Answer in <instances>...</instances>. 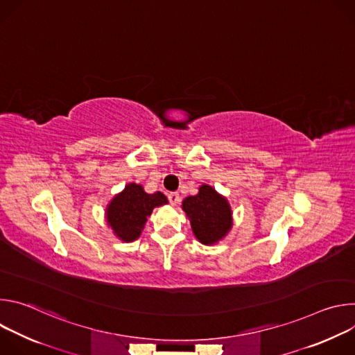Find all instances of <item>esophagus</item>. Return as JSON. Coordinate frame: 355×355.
<instances>
[{
  "mask_svg": "<svg viewBox=\"0 0 355 355\" xmlns=\"http://www.w3.org/2000/svg\"><path fill=\"white\" fill-rule=\"evenodd\" d=\"M167 196H168V200H170V204H171V205H177V204H180L181 196H180V193H178V192H170Z\"/></svg>",
  "mask_w": 355,
  "mask_h": 355,
  "instance_id": "esophagus-1",
  "label": "esophagus"
}]
</instances>
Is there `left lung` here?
I'll list each match as a JSON object with an SVG mask.
<instances>
[{
    "instance_id": "left-lung-1",
    "label": "left lung",
    "mask_w": 355,
    "mask_h": 355,
    "mask_svg": "<svg viewBox=\"0 0 355 355\" xmlns=\"http://www.w3.org/2000/svg\"><path fill=\"white\" fill-rule=\"evenodd\" d=\"M182 209L191 220L195 237L204 244L219 241L232 227L227 200L209 185H202L198 195L185 198Z\"/></svg>"
}]
</instances>
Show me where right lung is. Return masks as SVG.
Returning <instances> with one entry per match:
<instances>
[{
  "label": "right lung",
  "mask_w": 355,
  "mask_h": 355,
  "mask_svg": "<svg viewBox=\"0 0 355 355\" xmlns=\"http://www.w3.org/2000/svg\"><path fill=\"white\" fill-rule=\"evenodd\" d=\"M167 204L162 192L146 193L141 185L129 184L125 191L116 195L107 209L108 225L123 241L136 240L156 207Z\"/></svg>",
  "instance_id": "1"
}]
</instances>
